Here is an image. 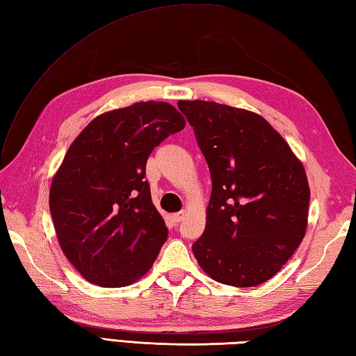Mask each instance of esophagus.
Instances as JSON below:
<instances>
[{
  "label": "esophagus",
  "instance_id": "1",
  "mask_svg": "<svg viewBox=\"0 0 356 356\" xmlns=\"http://www.w3.org/2000/svg\"><path fill=\"white\" fill-rule=\"evenodd\" d=\"M181 218H184V213H181V212L171 213V216H170V220H171L172 222H175V225H176V222H180Z\"/></svg>",
  "mask_w": 356,
  "mask_h": 356
}]
</instances>
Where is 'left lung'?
Masks as SVG:
<instances>
[{"instance_id": "1", "label": "left lung", "mask_w": 356, "mask_h": 356, "mask_svg": "<svg viewBox=\"0 0 356 356\" xmlns=\"http://www.w3.org/2000/svg\"><path fill=\"white\" fill-rule=\"evenodd\" d=\"M211 171L203 235L193 253L206 275L238 288L267 282L307 232L302 162L261 115L213 102H179Z\"/></svg>"}]
</instances>
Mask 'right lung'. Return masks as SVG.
Instances as JSON below:
<instances>
[{
	"label": "right lung",
	"mask_w": 356,
	"mask_h": 356,
	"mask_svg": "<svg viewBox=\"0 0 356 356\" xmlns=\"http://www.w3.org/2000/svg\"><path fill=\"white\" fill-rule=\"evenodd\" d=\"M185 127L165 102L98 115L66 152L49 188L62 252L88 282L120 288L152 268L168 229L144 180L148 156Z\"/></svg>",
	"instance_id": "right-lung-1"
}]
</instances>
